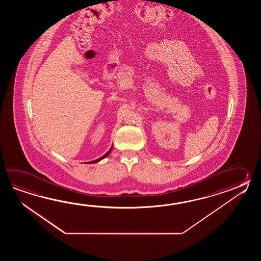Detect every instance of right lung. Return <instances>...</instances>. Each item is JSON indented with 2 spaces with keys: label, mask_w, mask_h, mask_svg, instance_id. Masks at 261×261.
Listing matches in <instances>:
<instances>
[{
  "label": "right lung",
  "mask_w": 261,
  "mask_h": 261,
  "mask_svg": "<svg viewBox=\"0 0 261 261\" xmlns=\"http://www.w3.org/2000/svg\"><path fill=\"white\" fill-rule=\"evenodd\" d=\"M112 148H113V147H111V149L109 150V151H108V152L106 153V155H102V156H100V159H98V160H95V161H89V164H92V163H96V162H98V161H101V160H103L105 158H106L107 155H109V154L111 153Z\"/></svg>",
  "instance_id": "add662e5"
}]
</instances>
